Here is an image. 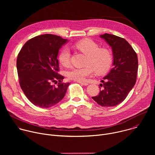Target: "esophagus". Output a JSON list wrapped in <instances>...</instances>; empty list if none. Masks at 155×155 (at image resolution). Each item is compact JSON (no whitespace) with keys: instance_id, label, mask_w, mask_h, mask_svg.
<instances>
[{"instance_id":"obj_1","label":"esophagus","mask_w":155,"mask_h":155,"mask_svg":"<svg viewBox=\"0 0 155 155\" xmlns=\"http://www.w3.org/2000/svg\"><path fill=\"white\" fill-rule=\"evenodd\" d=\"M77 82L79 83H80V84H81L82 85H84V86H87V85H88V83H86V82H81V81H77Z\"/></svg>"}]
</instances>
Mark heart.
Masks as SVG:
<instances>
[{"instance_id": "b5f03b06", "label": "heart", "mask_w": 155, "mask_h": 155, "mask_svg": "<svg viewBox=\"0 0 155 155\" xmlns=\"http://www.w3.org/2000/svg\"><path fill=\"white\" fill-rule=\"evenodd\" d=\"M75 47L87 56L84 68H74L68 72L69 79L77 81H84L91 76L94 70L97 74L107 72L111 67L113 57L111 51L106 48H100L96 43L90 39L77 42ZM71 50L68 47L63 48L60 51L58 59L64 67H68L71 62Z\"/></svg>"}]
</instances>
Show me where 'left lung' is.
<instances>
[{
    "mask_svg": "<svg viewBox=\"0 0 155 155\" xmlns=\"http://www.w3.org/2000/svg\"><path fill=\"white\" fill-rule=\"evenodd\" d=\"M100 37L112 48L113 68L101 81L99 94L92 99L102 107H113L122 102L134 87L137 78L138 58L123 38L105 34Z\"/></svg>",
    "mask_w": 155,
    "mask_h": 155,
    "instance_id": "1",
    "label": "left lung"
}]
</instances>
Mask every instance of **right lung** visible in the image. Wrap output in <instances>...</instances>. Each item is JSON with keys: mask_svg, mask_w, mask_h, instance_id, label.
I'll use <instances>...</instances> for the list:
<instances>
[{"mask_svg": "<svg viewBox=\"0 0 155 155\" xmlns=\"http://www.w3.org/2000/svg\"><path fill=\"white\" fill-rule=\"evenodd\" d=\"M67 42L59 36L44 34L28 40L19 51L16 61L19 84L34 105L49 108L64 98L70 83L62 82L57 58Z\"/></svg>", "mask_w": 155, "mask_h": 155, "instance_id": "1", "label": "right lung"}]
</instances>
